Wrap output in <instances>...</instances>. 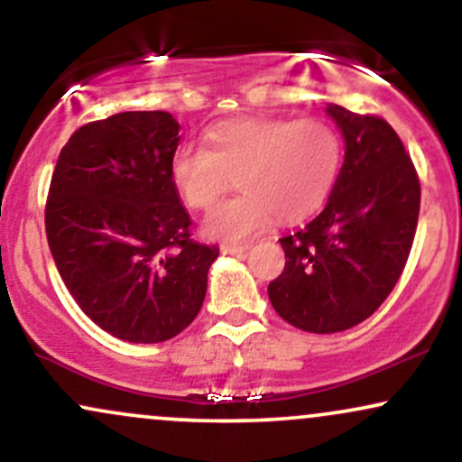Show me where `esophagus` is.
Masks as SVG:
<instances>
[{
  "mask_svg": "<svg viewBox=\"0 0 462 462\" xmlns=\"http://www.w3.org/2000/svg\"><path fill=\"white\" fill-rule=\"evenodd\" d=\"M247 249H249L247 243H241V245H236V243H224V245H221V252H224V254H232V256H236V254L247 252Z\"/></svg>",
  "mask_w": 462,
  "mask_h": 462,
  "instance_id": "esophagus-1",
  "label": "esophagus"
}]
</instances>
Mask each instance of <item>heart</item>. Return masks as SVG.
I'll use <instances>...</instances> for the list:
<instances>
[{
	"label": "heart",
	"mask_w": 462,
	"mask_h": 462,
	"mask_svg": "<svg viewBox=\"0 0 462 462\" xmlns=\"http://www.w3.org/2000/svg\"><path fill=\"white\" fill-rule=\"evenodd\" d=\"M343 158L341 134L321 119H236L182 145L171 180L190 208L210 210L236 184L243 190L206 221L208 235L241 241L278 217L298 221L326 201Z\"/></svg>",
	"instance_id": "1"
}]
</instances>
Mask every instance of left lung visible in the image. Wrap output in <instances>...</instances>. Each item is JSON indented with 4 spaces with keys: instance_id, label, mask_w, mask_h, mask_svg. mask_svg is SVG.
Returning a JSON list of instances; mask_svg holds the SVG:
<instances>
[{
    "instance_id": "1",
    "label": "left lung",
    "mask_w": 462,
    "mask_h": 462,
    "mask_svg": "<svg viewBox=\"0 0 462 462\" xmlns=\"http://www.w3.org/2000/svg\"><path fill=\"white\" fill-rule=\"evenodd\" d=\"M346 161L315 219L280 238L284 272L269 284L275 312L300 330L332 334L380 309L404 272L415 238L417 169L378 115L330 104Z\"/></svg>"
}]
</instances>
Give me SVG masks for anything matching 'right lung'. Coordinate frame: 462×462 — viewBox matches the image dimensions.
Wrapping results in <instances>:
<instances>
[{"label":"right lung","instance_id":"add662e5","mask_svg":"<svg viewBox=\"0 0 462 462\" xmlns=\"http://www.w3.org/2000/svg\"><path fill=\"white\" fill-rule=\"evenodd\" d=\"M178 121L132 110L91 121L58 156L45 232L84 315L130 343H161L198 317L219 247L190 238L171 180Z\"/></svg>","mask_w":462,"mask_h":462}]
</instances>
